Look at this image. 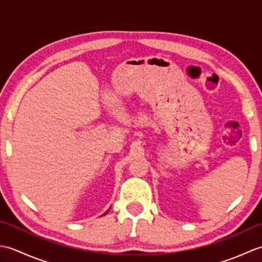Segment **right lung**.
Here are the masks:
<instances>
[{"instance_id": "1", "label": "right lung", "mask_w": 262, "mask_h": 262, "mask_svg": "<svg viewBox=\"0 0 262 262\" xmlns=\"http://www.w3.org/2000/svg\"><path fill=\"white\" fill-rule=\"evenodd\" d=\"M104 214H107V211H105V213H104ZM104 214H103V215H104Z\"/></svg>"}]
</instances>
